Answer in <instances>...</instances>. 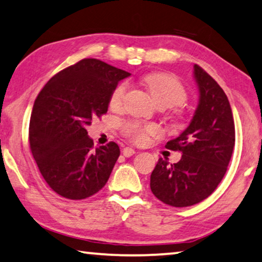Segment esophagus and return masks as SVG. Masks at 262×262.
<instances>
[{"label": "esophagus", "mask_w": 262, "mask_h": 262, "mask_svg": "<svg viewBox=\"0 0 262 262\" xmlns=\"http://www.w3.org/2000/svg\"><path fill=\"white\" fill-rule=\"evenodd\" d=\"M122 154H123V156L130 157V156H133L135 154V149L134 148H130V147H126V148H123Z\"/></svg>", "instance_id": "1"}]
</instances>
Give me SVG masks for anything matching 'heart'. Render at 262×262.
I'll return each instance as SVG.
<instances>
[{"label": "heart", "instance_id": "b5f03b06", "mask_svg": "<svg viewBox=\"0 0 262 262\" xmlns=\"http://www.w3.org/2000/svg\"><path fill=\"white\" fill-rule=\"evenodd\" d=\"M142 82L157 106H163L165 108L181 106L188 98L182 82L170 74L149 73L142 78ZM127 90L128 86L126 82H121L115 87L110 98L111 107L119 108L122 105ZM122 129L124 134L139 143L144 142L148 135L157 134L160 132L156 124H141L133 121L124 122L122 124Z\"/></svg>", "mask_w": 262, "mask_h": 262}]
</instances>
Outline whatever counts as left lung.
I'll return each mask as SVG.
<instances>
[{"instance_id": "obj_1", "label": "left lung", "mask_w": 262, "mask_h": 262, "mask_svg": "<svg viewBox=\"0 0 262 262\" xmlns=\"http://www.w3.org/2000/svg\"><path fill=\"white\" fill-rule=\"evenodd\" d=\"M199 101L188 128L167 148L182 152L177 163L160 159L150 189L164 204L185 207L210 196L221 183L235 142L232 110L221 86L201 66H193Z\"/></svg>"}]
</instances>
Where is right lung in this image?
Here are the masks:
<instances>
[{"label":"right lung","mask_w":262,"mask_h":262,"mask_svg":"<svg viewBox=\"0 0 262 262\" xmlns=\"http://www.w3.org/2000/svg\"><path fill=\"white\" fill-rule=\"evenodd\" d=\"M129 76L86 58L53 76L37 95L29 127L30 149L41 176L59 196L85 199L108 181L120 148L110 142L93 149L86 128L107 113L113 90Z\"/></svg>","instance_id":"1"}]
</instances>
